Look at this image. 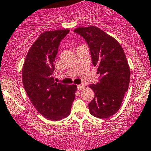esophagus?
I'll use <instances>...</instances> for the list:
<instances>
[{"label": "esophagus", "instance_id": "esophagus-1", "mask_svg": "<svg viewBox=\"0 0 151 151\" xmlns=\"http://www.w3.org/2000/svg\"><path fill=\"white\" fill-rule=\"evenodd\" d=\"M85 87H86V86H85L84 83H82V84H80V85H78V86H77L78 90H79V91H81V90L85 88Z\"/></svg>", "mask_w": 151, "mask_h": 151}]
</instances>
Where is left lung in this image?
Wrapping results in <instances>:
<instances>
[{"label": "left lung", "mask_w": 151, "mask_h": 151, "mask_svg": "<svg viewBox=\"0 0 151 151\" xmlns=\"http://www.w3.org/2000/svg\"><path fill=\"white\" fill-rule=\"evenodd\" d=\"M74 32L88 45L99 82L89 85L95 97L88 104L92 116L107 118L119 110L130 83V70L123 49L112 36L96 26L79 27Z\"/></svg>", "instance_id": "obj_1"}]
</instances>
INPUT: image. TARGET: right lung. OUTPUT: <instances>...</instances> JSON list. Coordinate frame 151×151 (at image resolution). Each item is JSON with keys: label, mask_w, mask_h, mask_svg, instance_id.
I'll return each instance as SVG.
<instances>
[{"label": "right lung", "mask_w": 151, "mask_h": 151, "mask_svg": "<svg viewBox=\"0 0 151 151\" xmlns=\"http://www.w3.org/2000/svg\"><path fill=\"white\" fill-rule=\"evenodd\" d=\"M69 30L41 33L28 50L22 70L25 92L40 115L50 121L69 116L75 99L76 85L57 83L52 76L58 46Z\"/></svg>", "instance_id": "obj_1"}]
</instances>
